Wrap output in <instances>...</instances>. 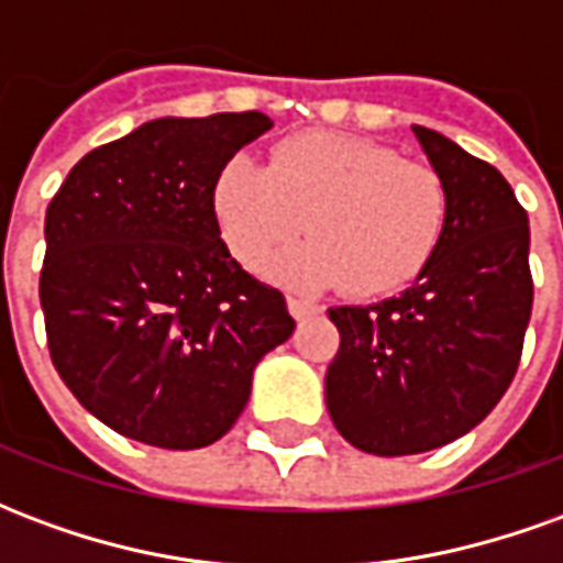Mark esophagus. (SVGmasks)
Returning <instances> with one entry per match:
<instances>
[{
    "label": "esophagus",
    "instance_id": "esophagus-1",
    "mask_svg": "<svg viewBox=\"0 0 563 563\" xmlns=\"http://www.w3.org/2000/svg\"><path fill=\"white\" fill-rule=\"evenodd\" d=\"M286 307H289V313H292L295 319H307L310 313H317V310H319L313 301H307V298H298V295H289V298H286Z\"/></svg>",
    "mask_w": 563,
    "mask_h": 563
}]
</instances>
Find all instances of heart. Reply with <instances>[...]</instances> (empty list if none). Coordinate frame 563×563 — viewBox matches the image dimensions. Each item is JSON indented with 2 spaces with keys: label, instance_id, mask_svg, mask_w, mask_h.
Returning a JSON list of instances; mask_svg holds the SVG:
<instances>
[{
  "label": "heart",
  "instance_id": "1",
  "mask_svg": "<svg viewBox=\"0 0 563 563\" xmlns=\"http://www.w3.org/2000/svg\"><path fill=\"white\" fill-rule=\"evenodd\" d=\"M213 217L232 256L286 286L379 298L410 286L449 225V189L434 165L401 159L377 141L341 132L283 139L268 165L232 156L213 184Z\"/></svg>",
  "mask_w": 563,
  "mask_h": 563
}]
</instances>
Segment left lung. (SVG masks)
I'll return each mask as SVG.
<instances>
[{
	"label": "left lung",
	"mask_w": 563,
	"mask_h": 563,
	"mask_svg": "<svg viewBox=\"0 0 563 563\" xmlns=\"http://www.w3.org/2000/svg\"><path fill=\"white\" fill-rule=\"evenodd\" d=\"M413 132L449 189L443 244L398 298L329 310L341 331L325 371L331 422L386 459L446 446L495 410L533 305L531 229L512 186L434 129Z\"/></svg>",
	"instance_id": "obj_1"
}]
</instances>
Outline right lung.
<instances>
[{
    "label": "right lung",
    "instance_id": "add662e5",
    "mask_svg": "<svg viewBox=\"0 0 563 563\" xmlns=\"http://www.w3.org/2000/svg\"><path fill=\"white\" fill-rule=\"evenodd\" d=\"M271 126L258 111L150 120L90 150L51 198L47 350L117 434L217 443L250 401L258 358L295 331L280 289L234 262L213 217L222 165Z\"/></svg>",
    "mask_w": 563,
    "mask_h": 563
}]
</instances>
